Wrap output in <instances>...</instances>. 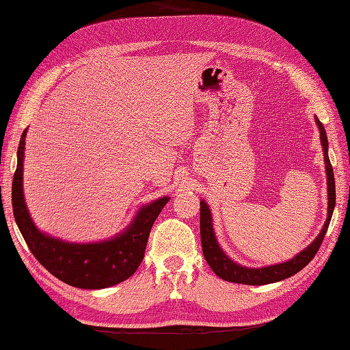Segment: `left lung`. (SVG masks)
Listing matches in <instances>:
<instances>
[{"label":"left lung","instance_id":"8db88e82","mask_svg":"<svg viewBox=\"0 0 350 350\" xmlns=\"http://www.w3.org/2000/svg\"><path fill=\"white\" fill-rule=\"evenodd\" d=\"M316 124L320 131V144L323 148V159H325V169H326V181H327V217L323 224L322 231L319 232L311 245L306 246L302 252L295 255L288 261L280 262V265L266 266V267H246L237 265L234 260L225 254V251L217 243L215 230H213V217L208 205L201 199V241H202V252L206 262L219 278L224 281L235 282V284H246V285H266L282 281L285 278L296 275L297 272L308 265L314 258L320 245L325 239V234L329 226L334 206H335V181H334V170L331 166L329 157H327V137L323 124L316 118Z\"/></svg>","mask_w":350,"mask_h":350}]
</instances>
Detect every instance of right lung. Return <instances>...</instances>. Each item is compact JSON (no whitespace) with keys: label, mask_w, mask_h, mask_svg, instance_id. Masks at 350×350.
Listing matches in <instances>:
<instances>
[{"label":"right lung","mask_w":350,"mask_h":350,"mask_svg":"<svg viewBox=\"0 0 350 350\" xmlns=\"http://www.w3.org/2000/svg\"><path fill=\"white\" fill-rule=\"evenodd\" d=\"M27 130L18 146V166L13 175L12 205L16 225L33 255L49 273L77 288L99 290L128 280L145 256L149 232L169 196L140 206L124 231L111 239L92 243H70L42 232L27 208L23 174Z\"/></svg>","instance_id":"right-lung-1"}]
</instances>
